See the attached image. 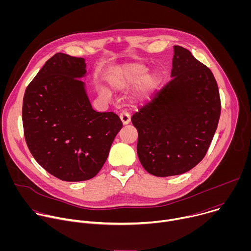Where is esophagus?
<instances>
[{
	"instance_id": "34e87169",
	"label": "esophagus",
	"mask_w": 251,
	"mask_h": 251,
	"mask_svg": "<svg viewBox=\"0 0 251 251\" xmlns=\"http://www.w3.org/2000/svg\"><path fill=\"white\" fill-rule=\"evenodd\" d=\"M120 119H121L123 125H127V124L130 123V120H131L130 114L127 113V112H122V113L120 114Z\"/></svg>"
}]
</instances>
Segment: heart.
Returning a JSON list of instances; mask_svg holds the SVG:
<instances>
[{
  "mask_svg": "<svg viewBox=\"0 0 251 251\" xmlns=\"http://www.w3.org/2000/svg\"><path fill=\"white\" fill-rule=\"evenodd\" d=\"M148 67L139 62H129L114 67L107 77L111 89L121 90L137 83L132 93V100L139 101L147 98L159 85L161 75L157 71L147 74ZM102 96H105L102 93Z\"/></svg>",
  "mask_w": 251,
  "mask_h": 251,
  "instance_id": "obj_1",
  "label": "heart"
}]
</instances>
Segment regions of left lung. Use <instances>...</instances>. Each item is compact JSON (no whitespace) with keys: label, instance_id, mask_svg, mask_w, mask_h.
Instances as JSON below:
<instances>
[{"label":"left lung","instance_id":"1","mask_svg":"<svg viewBox=\"0 0 251 251\" xmlns=\"http://www.w3.org/2000/svg\"><path fill=\"white\" fill-rule=\"evenodd\" d=\"M172 80L133 114L137 154L149 174H184L205 156L221 116L219 87L208 67L174 47Z\"/></svg>","mask_w":251,"mask_h":251}]
</instances>
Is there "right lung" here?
<instances>
[{"label": "right lung", "mask_w": 251, "mask_h": 251, "mask_svg": "<svg viewBox=\"0 0 251 251\" xmlns=\"http://www.w3.org/2000/svg\"><path fill=\"white\" fill-rule=\"evenodd\" d=\"M82 57L55 53L27 85L23 101L26 145L47 172L61 181L95 176L122 128L113 112H96L80 78Z\"/></svg>", "instance_id": "right-lung-1"}]
</instances>
